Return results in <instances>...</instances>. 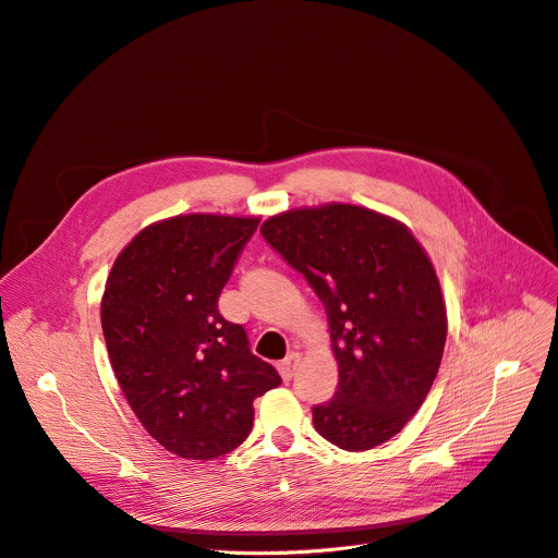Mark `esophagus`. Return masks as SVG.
<instances>
[{
	"mask_svg": "<svg viewBox=\"0 0 558 558\" xmlns=\"http://www.w3.org/2000/svg\"><path fill=\"white\" fill-rule=\"evenodd\" d=\"M299 364H302V355H299V353H290L283 362H279L277 368H279V373H281L283 381H290V379H292V375L296 373Z\"/></svg>",
	"mask_w": 558,
	"mask_h": 558,
	"instance_id": "34e87169",
	"label": "esophagus"
}]
</instances>
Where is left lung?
Here are the masks:
<instances>
[{"label":"left lung","instance_id":"obj_1","mask_svg":"<svg viewBox=\"0 0 558 558\" xmlns=\"http://www.w3.org/2000/svg\"><path fill=\"white\" fill-rule=\"evenodd\" d=\"M262 234L326 308L339 381L313 407L317 434L347 451L391 440L432 391L447 341L424 247L404 223L349 203L281 211Z\"/></svg>","mask_w":558,"mask_h":558}]
</instances>
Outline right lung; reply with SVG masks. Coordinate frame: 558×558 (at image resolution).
<instances>
[{"label":"right lung","instance_id":"obj_1","mask_svg":"<svg viewBox=\"0 0 558 558\" xmlns=\"http://www.w3.org/2000/svg\"><path fill=\"white\" fill-rule=\"evenodd\" d=\"M259 219L181 214L141 230L107 277L100 319L120 389L147 434L211 460L250 434L252 402L279 373L250 353L219 294Z\"/></svg>","mask_w":558,"mask_h":558}]
</instances>
